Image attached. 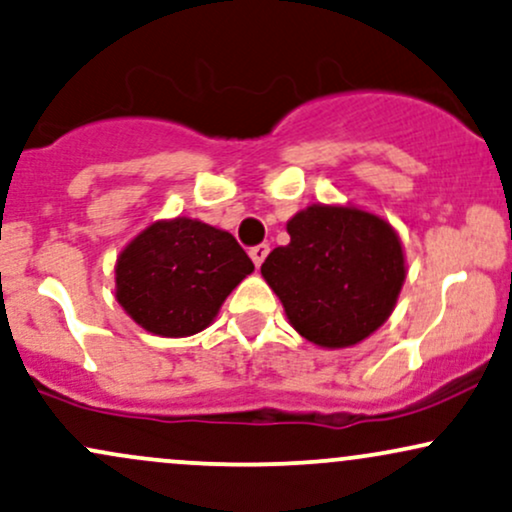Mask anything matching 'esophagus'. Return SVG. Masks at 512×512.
I'll list each match as a JSON object with an SVG mask.
<instances>
[{"instance_id":"34e87169","label":"esophagus","mask_w":512,"mask_h":512,"mask_svg":"<svg viewBox=\"0 0 512 512\" xmlns=\"http://www.w3.org/2000/svg\"><path fill=\"white\" fill-rule=\"evenodd\" d=\"M267 255H269V245L267 243H260V245H255V248H250V257H252V262H255V267H260Z\"/></svg>"}]
</instances>
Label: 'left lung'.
Instances as JSON below:
<instances>
[{
  "label": "left lung",
  "instance_id": "8db88e82",
  "mask_svg": "<svg viewBox=\"0 0 512 512\" xmlns=\"http://www.w3.org/2000/svg\"><path fill=\"white\" fill-rule=\"evenodd\" d=\"M286 231L291 243L269 252L262 276L293 330L325 349L370 337L395 310L407 279L395 228L356 207L310 204Z\"/></svg>",
  "mask_w": 512,
  "mask_h": 512
}]
</instances>
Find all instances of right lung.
<instances>
[{"label": "right lung", "mask_w": 512, "mask_h": 512, "mask_svg": "<svg viewBox=\"0 0 512 512\" xmlns=\"http://www.w3.org/2000/svg\"><path fill=\"white\" fill-rule=\"evenodd\" d=\"M255 264L228 231L197 219L156 221L115 264V298L158 337H190L216 313Z\"/></svg>", "instance_id": "add662e5"}]
</instances>
